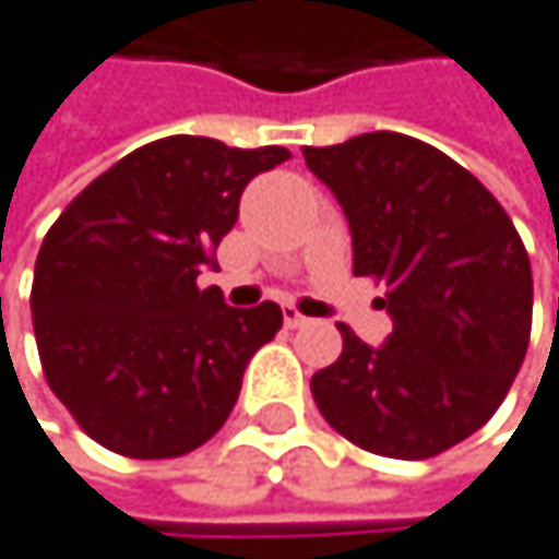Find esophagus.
Listing matches in <instances>:
<instances>
[{
    "mask_svg": "<svg viewBox=\"0 0 559 559\" xmlns=\"http://www.w3.org/2000/svg\"><path fill=\"white\" fill-rule=\"evenodd\" d=\"M283 323L289 326V330H299V326H310L313 320L310 317H302L296 306H283Z\"/></svg>",
    "mask_w": 559,
    "mask_h": 559,
    "instance_id": "34e87169",
    "label": "esophagus"
}]
</instances>
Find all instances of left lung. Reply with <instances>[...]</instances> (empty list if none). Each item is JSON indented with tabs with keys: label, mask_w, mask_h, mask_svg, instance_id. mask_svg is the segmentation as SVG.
<instances>
[{
	"label": "left lung",
	"mask_w": 559,
	"mask_h": 559,
	"mask_svg": "<svg viewBox=\"0 0 559 559\" xmlns=\"http://www.w3.org/2000/svg\"><path fill=\"white\" fill-rule=\"evenodd\" d=\"M353 236V273L386 286L383 346L349 326L313 373L323 420L349 443L427 460L477 433L503 403L530 343L534 276L493 192L447 153L403 132L306 146Z\"/></svg>",
	"instance_id": "left-lung-1"
}]
</instances>
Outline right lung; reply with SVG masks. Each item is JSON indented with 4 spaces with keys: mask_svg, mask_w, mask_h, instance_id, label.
Returning <instances> with one entry per match:
<instances>
[{
    "mask_svg": "<svg viewBox=\"0 0 559 559\" xmlns=\"http://www.w3.org/2000/svg\"><path fill=\"white\" fill-rule=\"evenodd\" d=\"M286 159L283 146L166 135L93 179L46 233L33 280L43 373L106 450L182 456L226 424L283 310H236L197 276L216 266L246 182Z\"/></svg>",
    "mask_w": 559,
    "mask_h": 559,
    "instance_id": "1",
    "label": "right lung"
}]
</instances>
